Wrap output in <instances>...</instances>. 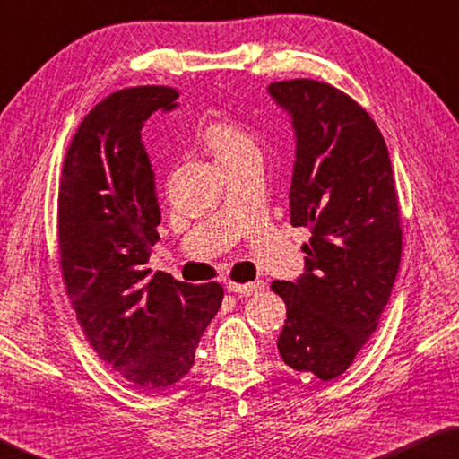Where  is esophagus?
Returning a JSON list of instances; mask_svg holds the SVG:
<instances>
[{
    "label": "esophagus",
    "instance_id": "1",
    "mask_svg": "<svg viewBox=\"0 0 459 459\" xmlns=\"http://www.w3.org/2000/svg\"><path fill=\"white\" fill-rule=\"evenodd\" d=\"M229 290L240 294V296H253L258 294L260 290H264V282L256 281V282H247V284H238V282H229Z\"/></svg>",
    "mask_w": 459,
    "mask_h": 459
}]
</instances>
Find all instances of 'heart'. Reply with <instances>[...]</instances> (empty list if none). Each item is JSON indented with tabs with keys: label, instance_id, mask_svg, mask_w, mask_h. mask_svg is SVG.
Returning <instances> with one entry per match:
<instances>
[{
	"label": "heart",
	"instance_id": "1",
	"mask_svg": "<svg viewBox=\"0 0 459 459\" xmlns=\"http://www.w3.org/2000/svg\"><path fill=\"white\" fill-rule=\"evenodd\" d=\"M204 143L212 151L217 160L235 157L237 152L253 145L248 134L238 129L237 125L227 121H214L204 129Z\"/></svg>",
	"mask_w": 459,
	"mask_h": 459
}]
</instances>
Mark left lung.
Instances as JSON below:
<instances>
[{
    "label": "left lung",
    "instance_id": "obj_1",
    "mask_svg": "<svg viewBox=\"0 0 459 459\" xmlns=\"http://www.w3.org/2000/svg\"><path fill=\"white\" fill-rule=\"evenodd\" d=\"M268 93L292 117V227H308L304 274L274 281L286 304L278 352L320 380L344 374L378 328L402 256L388 147L352 97L314 79L278 81Z\"/></svg>",
    "mask_w": 459,
    "mask_h": 459
}]
</instances>
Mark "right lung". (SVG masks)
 <instances>
[{
  "label": "right lung",
  "instance_id": "right-lung-1",
  "mask_svg": "<svg viewBox=\"0 0 459 459\" xmlns=\"http://www.w3.org/2000/svg\"><path fill=\"white\" fill-rule=\"evenodd\" d=\"M177 97L145 85L97 103L71 141L57 199L59 264L79 325L97 356L143 392L188 374L224 296L219 282L149 276L160 211L141 129Z\"/></svg>",
  "mask_w": 459,
  "mask_h": 459
}]
</instances>
